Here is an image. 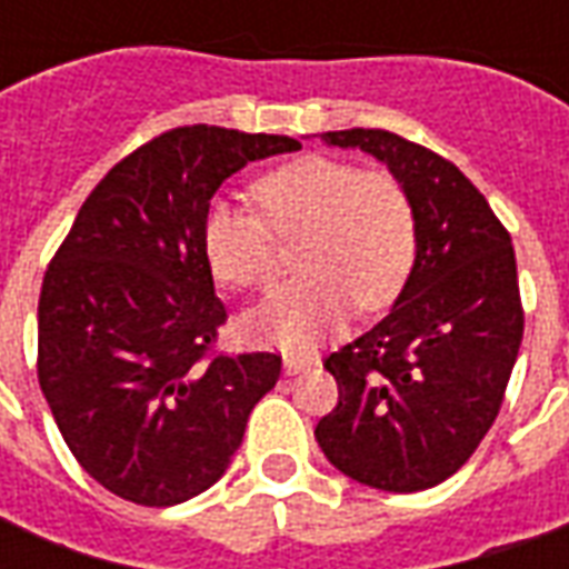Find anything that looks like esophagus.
<instances>
[{
  "mask_svg": "<svg viewBox=\"0 0 569 569\" xmlns=\"http://www.w3.org/2000/svg\"><path fill=\"white\" fill-rule=\"evenodd\" d=\"M310 366H317V357H310V353H286L283 357L286 375H301V371H308Z\"/></svg>",
  "mask_w": 569,
  "mask_h": 569,
  "instance_id": "34e87169",
  "label": "esophagus"
}]
</instances>
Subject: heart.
Segmentation results:
<instances>
[{
    "instance_id": "obj_1",
    "label": "heart",
    "mask_w": 569,
    "mask_h": 569,
    "mask_svg": "<svg viewBox=\"0 0 569 569\" xmlns=\"http://www.w3.org/2000/svg\"><path fill=\"white\" fill-rule=\"evenodd\" d=\"M258 210L212 200L200 240L222 283L264 286L273 273L277 238L296 237L301 277L277 286L247 317L259 341L308 350L341 329L353 305H393L418 259V212L408 188L390 173H362L357 163L305 154L280 163L252 186Z\"/></svg>"
}]
</instances>
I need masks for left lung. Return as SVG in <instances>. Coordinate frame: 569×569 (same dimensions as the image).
<instances>
[{"label":"left lung","mask_w":569,"mask_h":569,"mask_svg":"<svg viewBox=\"0 0 569 569\" xmlns=\"http://www.w3.org/2000/svg\"><path fill=\"white\" fill-rule=\"evenodd\" d=\"M390 167L418 212V259L393 310L326 369L338 406L313 436L359 485L415 493L476 453L506 396L525 308L512 237L451 161L390 130H329Z\"/></svg>","instance_id":"8db88e82"}]
</instances>
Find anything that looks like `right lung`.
<instances>
[{"instance_id":"right-lung-1","label":"right lung","mask_w":569,"mask_h":569,"mask_svg":"<svg viewBox=\"0 0 569 569\" xmlns=\"http://www.w3.org/2000/svg\"><path fill=\"white\" fill-rule=\"evenodd\" d=\"M301 142L188 124L158 133L81 203L42 280L39 387L81 469L116 497L176 506L219 481L280 353H219L200 228L249 161Z\"/></svg>"}]
</instances>
